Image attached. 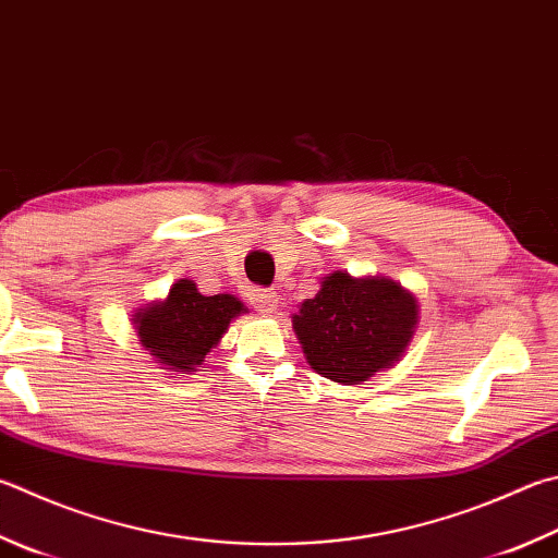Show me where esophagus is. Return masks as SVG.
Segmentation results:
<instances>
[{
  "mask_svg": "<svg viewBox=\"0 0 558 558\" xmlns=\"http://www.w3.org/2000/svg\"><path fill=\"white\" fill-rule=\"evenodd\" d=\"M251 305L256 307L258 314H276L278 305H280V295L276 290H253Z\"/></svg>",
  "mask_w": 558,
  "mask_h": 558,
  "instance_id": "1",
  "label": "esophagus"
}]
</instances>
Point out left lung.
I'll return each mask as SVG.
<instances>
[{
	"mask_svg": "<svg viewBox=\"0 0 558 558\" xmlns=\"http://www.w3.org/2000/svg\"><path fill=\"white\" fill-rule=\"evenodd\" d=\"M420 324V302L385 276L353 278L333 270L319 292L300 302L292 329L322 378L359 385L398 363Z\"/></svg>",
	"mask_w": 558,
	"mask_h": 558,
	"instance_id": "left-lung-1",
	"label": "left lung"
}]
</instances>
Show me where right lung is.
<instances>
[{
	"label": "right lung",
	"instance_id": "right-lung-1",
	"mask_svg": "<svg viewBox=\"0 0 558 558\" xmlns=\"http://www.w3.org/2000/svg\"><path fill=\"white\" fill-rule=\"evenodd\" d=\"M248 312L234 295H202L197 282L180 278L163 300L148 302L131 314L138 343L160 368L173 373L199 371L207 353L225 337L229 324Z\"/></svg>",
	"mask_w": 558,
	"mask_h": 558
}]
</instances>
